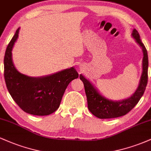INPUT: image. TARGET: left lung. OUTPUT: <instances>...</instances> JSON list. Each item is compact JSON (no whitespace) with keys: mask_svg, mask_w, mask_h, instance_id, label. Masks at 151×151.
Wrapping results in <instances>:
<instances>
[{"mask_svg":"<svg viewBox=\"0 0 151 151\" xmlns=\"http://www.w3.org/2000/svg\"><path fill=\"white\" fill-rule=\"evenodd\" d=\"M132 37L142 48L143 52V72L141 80L136 91L131 97L122 101H112L100 94L97 89L82 74L79 78L84 83V89L87 98L88 109L93 115L99 119H111L126 115L136 106L144 93L148 83V58L144 45L141 42L139 33L136 29L133 30Z\"/></svg>","mask_w":151,"mask_h":151,"instance_id":"obj_1","label":"left lung"}]
</instances>
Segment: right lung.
Instances as JSON below:
<instances>
[{"instance_id":"obj_1","label":"right lung","mask_w":151,"mask_h":151,"mask_svg":"<svg viewBox=\"0 0 151 151\" xmlns=\"http://www.w3.org/2000/svg\"><path fill=\"white\" fill-rule=\"evenodd\" d=\"M20 28L7 47L4 57V78L7 89L22 111L36 116H47L59 108L67 86L79 77L74 67L42 77L20 73L12 60V50Z\"/></svg>"}]
</instances>
